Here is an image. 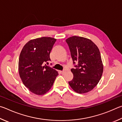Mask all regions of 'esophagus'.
<instances>
[{
  "mask_svg": "<svg viewBox=\"0 0 122 122\" xmlns=\"http://www.w3.org/2000/svg\"><path fill=\"white\" fill-rule=\"evenodd\" d=\"M60 72H61V74H64L65 72H66V71L65 70H63V71H60Z\"/></svg>",
  "mask_w": 122,
  "mask_h": 122,
  "instance_id": "34e87169",
  "label": "esophagus"
}]
</instances>
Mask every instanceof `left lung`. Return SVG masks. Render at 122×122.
Segmentation results:
<instances>
[{
  "label": "left lung",
  "instance_id": "1",
  "mask_svg": "<svg viewBox=\"0 0 122 122\" xmlns=\"http://www.w3.org/2000/svg\"><path fill=\"white\" fill-rule=\"evenodd\" d=\"M73 64V78L69 82L72 89L79 94L91 91L99 83L103 71L101 54L94 43L88 38L72 36L66 40Z\"/></svg>",
  "mask_w": 122,
  "mask_h": 122
}]
</instances>
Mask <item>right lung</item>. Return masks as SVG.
Returning <instances> with one entry per match:
<instances>
[{"label":"right lung","mask_w":122,"mask_h":122,"mask_svg":"<svg viewBox=\"0 0 122 122\" xmlns=\"http://www.w3.org/2000/svg\"><path fill=\"white\" fill-rule=\"evenodd\" d=\"M56 41L50 37L31 40L21 51L19 75L25 86L36 95H42L48 92L58 75L56 70L44 65L50 61V53Z\"/></svg>","instance_id":"right-lung-1"}]
</instances>
